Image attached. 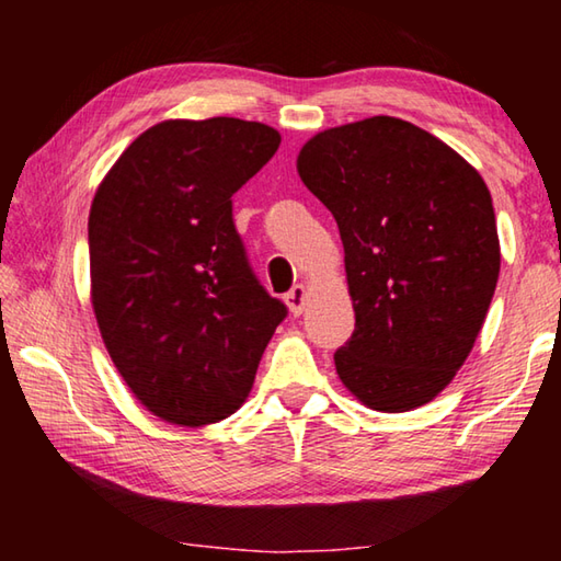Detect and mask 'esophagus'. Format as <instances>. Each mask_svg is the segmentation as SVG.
I'll return each mask as SVG.
<instances>
[{
	"mask_svg": "<svg viewBox=\"0 0 561 561\" xmlns=\"http://www.w3.org/2000/svg\"><path fill=\"white\" fill-rule=\"evenodd\" d=\"M284 301L294 317H299L304 311V304H307V287L304 284H294V287L284 294Z\"/></svg>",
	"mask_w": 561,
	"mask_h": 561,
	"instance_id": "esophagus-1",
	"label": "esophagus"
}]
</instances>
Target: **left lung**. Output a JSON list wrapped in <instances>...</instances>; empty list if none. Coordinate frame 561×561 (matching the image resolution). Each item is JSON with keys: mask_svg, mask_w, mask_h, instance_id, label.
Here are the masks:
<instances>
[{"mask_svg": "<svg viewBox=\"0 0 561 561\" xmlns=\"http://www.w3.org/2000/svg\"><path fill=\"white\" fill-rule=\"evenodd\" d=\"M297 170L344 242L356 329L334 354L341 383L374 411L425 405L465 364L497 287L485 180L393 116L317 133Z\"/></svg>", "mask_w": 561, "mask_h": 561, "instance_id": "1", "label": "left lung"}]
</instances>
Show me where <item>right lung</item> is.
<instances>
[{"instance_id": "1", "label": "right lung", "mask_w": 561, "mask_h": 561, "mask_svg": "<svg viewBox=\"0 0 561 561\" xmlns=\"http://www.w3.org/2000/svg\"><path fill=\"white\" fill-rule=\"evenodd\" d=\"M279 140L257 121H163L123 150L93 197V314L130 393L168 423L232 415L287 317L232 220V195Z\"/></svg>"}]
</instances>
